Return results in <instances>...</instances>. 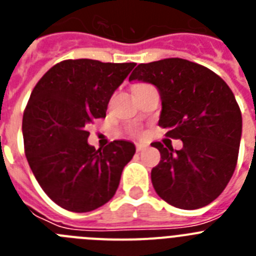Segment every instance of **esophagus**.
<instances>
[{
    "mask_svg": "<svg viewBox=\"0 0 256 256\" xmlns=\"http://www.w3.org/2000/svg\"><path fill=\"white\" fill-rule=\"evenodd\" d=\"M148 148V144H136V150L138 151H144Z\"/></svg>",
    "mask_w": 256,
    "mask_h": 256,
    "instance_id": "1",
    "label": "esophagus"
}]
</instances>
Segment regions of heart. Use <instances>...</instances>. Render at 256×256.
Instances as JSON below:
<instances>
[{"mask_svg": "<svg viewBox=\"0 0 256 256\" xmlns=\"http://www.w3.org/2000/svg\"><path fill=\"white\" fill-rule=\"evenodd\" d=\"M140 86H144V84H137V86H134V88H137V87H140Z\"/></svg>", "mask_w": 256, "mask_h": 256, "instance_id": "heart-1", "label": "heart"}]
</instances>
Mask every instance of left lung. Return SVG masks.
Masks as SVG:
<instances>
[{
    "label": "left lung",
    "instance_id": "8db88e82",
    "mask_svg": "<svg viewBox=\"0 0 256 256\" xmlns=\"http://www.w3.org/2000/svg\"><path fill=\"white\" fill-rule=\"evenodd\" d=\"M130 80L159 90V126L183 142L180 150L151 144L162 155L151 170L156 194L180 209L209 205L228 184L238 158L242 116L234 92L210 69L178 58L140 64Z\"/></svg>",
    "mask_w": 256,
    "mask_h": 256
}]
</instances>
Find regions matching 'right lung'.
<instances>
[{"label": "right lung", "instance_id": "obj_1", "mask_svg": "<svg viewBox=\"0 0 256 256\" xmlns=\"http://www.w3.org/2000/svg\"><path fill=\"white\" fill-rule=\"evenodd\" d=\"M134 62L64 60L38 80L22 115L26 160L46 195L69 212H92L116 192L136 152L130 141L88 144L87 126L105 118L112 94Z\"/></svg>", "mask_w": 256, "mask_h": 256}]
</instances>
